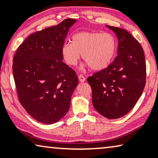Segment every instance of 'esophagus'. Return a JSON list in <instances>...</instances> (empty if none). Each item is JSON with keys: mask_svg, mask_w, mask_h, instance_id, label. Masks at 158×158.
<instances>
[{"mask_svg": "<svg viewBox=\"0 0 158 158\" xmlns=\"http://www.w3.org/2000/svg\"><path fill=\"white\" fill-rule=\"evenodd\" d=\"M79 81H81V82H84V81H85V80H86V79H85V77H84L83 75L82 74H80L79 76Z\"/></svg>", "mask_w": 158, "mask_h": 158, "instance_id": "34e87169", "label": "esophagus"}]
</instances>
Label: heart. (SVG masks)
<instances>
[{"instance_id":"obj_1","label":"heart","mask_w":158,"mask_h":158,"mask_svg":"<svg viewBox=\"0 0 158 158\" xmlns=\"http://www.w3.org/2000/svg\"><path fill=\"white\" fill-rule=\"evenodd\" d=\"M116 48V39L111 34L81 31L73 35L72 43L64 44L61 54L70 66L77 65L81 54L86 66L94 71H100L110 65Z\"/></svg>"}]
</instances>
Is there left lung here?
I'll return each mask as SVG.
<instances>
[{
	"instance_id": "1",
	"label": "left lung",
	"mask_w": 158,
	"mask_h": 158,
	"mask_svg": "<svg viewBox=\"0 0 158 158\" xmlns=\"http://www.w3.org/2000/svg\"><path fill=\"white\" fill-rule=\"evenodd\" d=\"M118 39L117 56L107 67L87 78L95 110L108 119L130 112L143 94L146 81L143 48L126 30L106 26Z\"/></svg>"
}]
</instances>
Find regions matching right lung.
Wrapping results in <instances>:
<instances>
[{"label": "right lung", "instance_id": "obj_1", "mask_svg": "<svg viewBox=\"0 0 158 158\" xmlns=\"http://www.w3.org/2000/svg\"><path fill=\"white\" fill-rule=\"evenodd\" d=\"M76 19L35 32L19 46L13 74L20 103L39 123L54 124L65 116L79 79L64 64L61 47Z\"/></svg>", "mask_w": 158, "mask_h": 158}]
</instances>
